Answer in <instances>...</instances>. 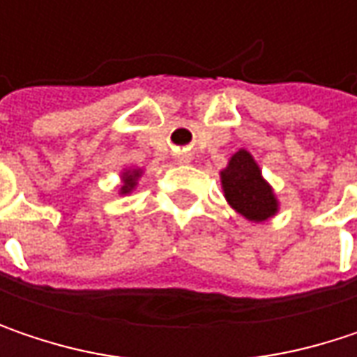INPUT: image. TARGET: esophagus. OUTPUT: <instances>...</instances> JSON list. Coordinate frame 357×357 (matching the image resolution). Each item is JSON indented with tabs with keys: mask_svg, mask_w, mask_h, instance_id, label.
I'll list each match as a JSON object with an SVG mask.
<instances>
[{
	"mask_svg": "<svg viewBox=\"0 0 357 357\" xmlns=\"http://www.w3.org/2000/svg\"><path fill=\"white\" fill-rule=\"evenodd\" d=\"M179 161H183V163H188V161H190V157H188V155H181V157H179Z\"/></svg>",
	"mask_w": 357,
	"mask_h": 357,
	"instance_id": "34e87169",
	"label": "esophagus"
}]
</instances>
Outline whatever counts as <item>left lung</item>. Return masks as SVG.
I'll return each mask as SVG.
<instances>
[{
    "mask_svg": "<svg viewBox=\"0 0 357 357\" xmlns=\"http://www.w3.org/2000/svg\"><path fill=\"white\" fill-rule=\"evenodd\" d=\"M221 183L227 202L248 221H266L277 213V198L248 151H238L231 157L221 172Z\"/></svg>",
    "mask_w": 357,
    "mask_h": 357,
    "instance_id": "left-lung-1",
    "label": "left lung"
}]
</instances>
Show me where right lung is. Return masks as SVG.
<instances>
[{
    "mask_svg": "<svg viewBox=\"0 0 357 357\" xmlns=\"http://www.w3.org/2000/svg\"><path fill=\"white\" fill-rule=\"evenodd\" d=\"M140 169H132V172H126L123 174V185H121V194H128V192H132L134 190V185H136V179L140 178Z\"/></svg>",
    "mask_w": 357,
    "mask_h": 357,
    "instance_id": "obj_1",
    "label": "right lung"
}]
</instances>
